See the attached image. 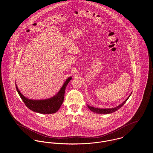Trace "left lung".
Instances as JSON below:
<instances>
[{"label":"left lung","mask_w":153,"mask_h":153,"mask_svg":"<svg viewBox=\"0 0 153 153\" xmlns=\"http://www.w3.org/2000/svg\"><path fill=\"white\" fill-rule=\"evenodd\" d=\"M132 94V93H131ZM131 94L129 95V96L122 102V104H121L120 105H119L118 106L112 108H95V107H93L89 105H88V107L89 108V110H91L92 111L97 114H111L112 112H115L116 111H117L118 109H120V108H121L122 105L126 102L127 100L129 99V97H130V96L131 95Z\"/></svg>","instance_id":"1"}]
</instances>
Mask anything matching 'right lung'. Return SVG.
<instances>
[{
    "label": "right lung",
    "instance_id": "right-lung-1",
    "mask_svg": "<svg viewBox=\"0 0 153 153\" xmlns=\"http://www.w3.org/2000/svg\"><path fill=\"white\" fill-rule=\"evenodd\" d=\"M72 79L71 76L69 77L65 81L61 89L54 96L50 99L45 100H32L25 97L19 90L16 83V87L17 92L25 105L32 111L43 114H53L57 112L61 107L64 101V93L69 82Z\"/></svg>",
    "mask_w": 153,
    "mask_h": 153
}]
</instances>
